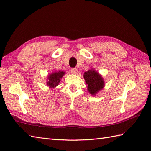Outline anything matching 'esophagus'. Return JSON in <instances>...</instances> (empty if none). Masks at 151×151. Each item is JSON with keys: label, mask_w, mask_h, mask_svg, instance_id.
Returning a JSON list of instances; mask_svg holds the SVG:
<instances>
[{"label": "esophagus", "mask_w": 151, "mask_h": 151, "mask_svg": "<svg viewBox=\"0 0 151 151\" xmlns=\"http://www.w3.org/2000/svg\"><path fill=\"white\" fill-rule=\"evenodd\" d=\"M70 72H71V73L74 74V75H75V74L77 73L78 70H77V69H76V68H72L71 70H70Z\"/></svg>", "instance_id": "obj_1"}]
</instances>
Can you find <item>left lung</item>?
<instances>
[{
  "instance_id": "1",
  "label": "left lung",
  "mask_w": 151,
  "mask_h": 151,
  "mask_svg": "<svg viewBox=\"0 0 151 151\" xmlns=\"http://www.w3.org/2000/svg\"><path fill=\"white\" fill-rule=\"evenodd\" d=\"M84 78L87 84L88 91L92 95H95L103 89L104 81L102 76L94 69L89 70L84 73Z\"/></svg>"
}]
</instances>
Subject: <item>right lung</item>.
<instances>
[{
	"instance_id": "obj_1",
	"label": "right lung",
	"mask_w": 151,
	"mask_h": 151,
	"mask_svg": "<svg viewBox=\"0 0 151 151\" xmlns=\"http://www.w3.org/2000/svg\"><path fill=\"white\" fill-rule=\"evenodd\" d=\"M65 72L59 70L57 72H54L50 74L48 76V82H47V85L49 86L50 88H54L59 84V83L62 79V76L65 75Z\"/></svg>"
}]
</instances>
